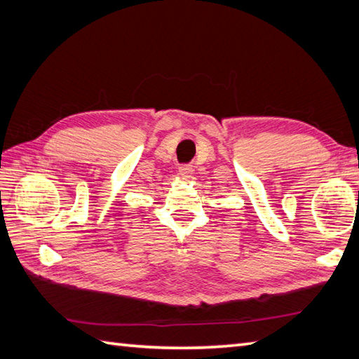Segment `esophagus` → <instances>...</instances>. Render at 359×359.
<instances>
[{
  "label": "esophagus",
  "instance_id": "obj_1",
  "mask_svg": "<svg viewBox=\"0 0 359 359\" xmlns=\"http://www.w3.org/2000/svg\"><path fill=\"white\" fill-rule=\"evenodd\" d=\"M179 174L184 175V177H189L193 174V166L191 165H182L179 166Z\"/></svg>",
  "mask_w": 359,
  "mask_h": 359
}]
</instances>
